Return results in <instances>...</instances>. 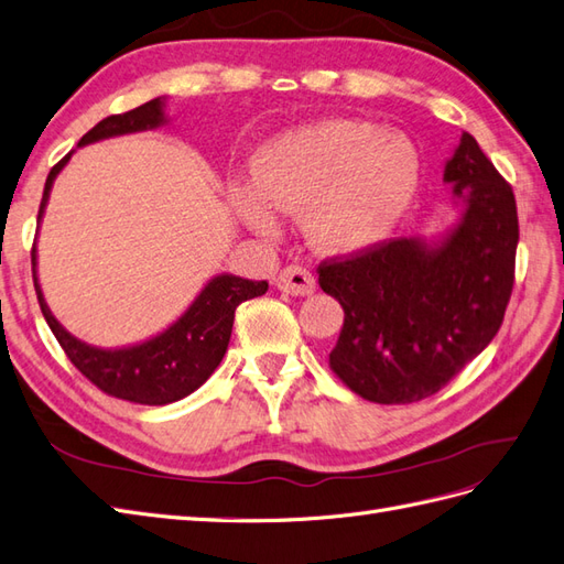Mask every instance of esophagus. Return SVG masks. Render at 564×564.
Returning <instances> with one entry per match:
<instances>
[{
    "label": "esophagus",
    "instance_id": "1",
    "mask_svg": "<svg viewBox=\"0 0 564 564\" xmlns=\"http://www.w3.org/2000/svg\"><path fill=\"white\" fill-rule=\"evenodd\" d=\"M278 290L292 296H308L315 292V278L301 265H290L278 274Z\"/></svg>",
    "mask_w": 564,
    "mask_h": 564
}]
</instances>
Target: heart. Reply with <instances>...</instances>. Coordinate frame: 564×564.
<instances>
[{
    "label": "heart",
    "instance_id": "1",
    "mask_svg": "<svg viewBox=\"0 0 564 564\" xmlns=\"http://www.w3.org/2000/svg\"><path fill=\"white\" fill-rule=\"evenodd\" d=\"M256 184L235 191L243 223L274 229V210H301L315 251L356 256L386 241L421 182L416 145L376 121L321 119L260 148Z\"/></svg>",
    "mask_w": 564,
    "mask_h": 564
}]
</instances>
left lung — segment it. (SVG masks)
Segmentation results:
<instances>
[{
    "label": "left lung",
    "mask_w": 564,
    "mask_h": 564,
    "mask_svg": "<svg viewBox=\"0 0 564 564\" xmlns=\"http://www.w3.org/2000/svg\"><path fill=\"white\" fill-rule=\"evenodd\" d=\"M443 182L459 219L435 239L400 237L318 268L345 308L329 368L378 404L435 394L498 335L514 284L512 186L462 133Z\"/></svg>",
    "instance_id": "obj_1"
}]
</instances>
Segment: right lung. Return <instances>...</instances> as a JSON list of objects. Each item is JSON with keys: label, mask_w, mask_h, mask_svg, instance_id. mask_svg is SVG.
<instances>
[{"label": "right lung", "mask_w": 564, "mask_h": 564, "mask_svg": "<svg viewBox=\"0 0 564 564\" xmlns=\"http://www.w3.org/2000/svg\"><path fill=\"white\" fill-rule=\"evenodd\" d=\"M164 102H167V98H155L131 109V112L102 119L98 127H93L84 139L78 141V148L95 141L115 139V135L139 133L162 127V123H167V117H164ZM72 155L74 150L62 162L54 164L52 172L47 174L43 200H40L37 225L43 223L54 178H57V174L66 167V162L72 160ZM31 256L40 311H43L50 329L54 337H57L68 359H72V364L93 382V386H98L102 392L133 404L162 406L176 400H184V397L198 390L203 382L213 376V370L219 366V361H223L231 337V325H235L237 306L246 299H253L268 292V282H251L229 272L215 274L194 299V304L182 313V318H176L164 333L133 347L100 349L80 341L54 318L37 282L35 246Z\"/></svg>", "instance_id": "1"}]
</instances>
